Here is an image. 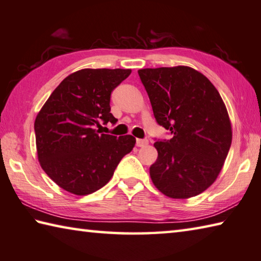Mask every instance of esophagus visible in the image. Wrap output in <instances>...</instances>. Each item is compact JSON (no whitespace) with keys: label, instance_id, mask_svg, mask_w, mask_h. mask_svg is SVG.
<instances>
[{"label":"esophagus","instance_id":"obj_1","mask_svg":"<svg viewBox=\"0 0 261 261\" xmlns=\"http://www.w3.org/2000/svg\"><path fill=\"white\" fill-rule=\"evenodd\" d=\"M148 144V140L147 139H136V145L138 147H143Z\"/></svg>","mask_w":261,"mask_h":261}]
</instances>
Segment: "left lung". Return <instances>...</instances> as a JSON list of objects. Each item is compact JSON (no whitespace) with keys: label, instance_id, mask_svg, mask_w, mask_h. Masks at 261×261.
Returning a JSON list of instances; mask_svg holds the SVG:
<instances>
[{"label":"left lung","instance_id":"8db88e82","mask_svg":"<svg viewBox=\"0 0 261 261\" xmlns=\"http://www.w3.org/2000/svg\"><path fill=\"white\" fill-rule=\"evenodd\" d=\"M155 120L172 135L155 141L158 160L149 174L172 198H188L215 182L231 144L228 113L204 75L187 66L138 70Z\"/></svg>","mask_w":261,"mask_h":261}]
</instances>
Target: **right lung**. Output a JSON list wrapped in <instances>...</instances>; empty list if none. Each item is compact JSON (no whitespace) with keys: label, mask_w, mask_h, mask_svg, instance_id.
Segmentation results:
<instances>
[{"label":"right lung","mask_w":261,"mask_h":261,"mask_svg":"<svg viewBox=\"0 0 261 261\" xmlns=\"http://www.w3.org/2000/svg\"><path fill=\"white\" fill-rule=\"evenodd\" d=\"M131 69L85 68L68 75L36 116L37 158L44 172L65 191L88 195L105 186L135 147L136 138L101 134L115 124L111 94Z\"/></svg>","instance_id":"right-lung-1"}]
</instances>
